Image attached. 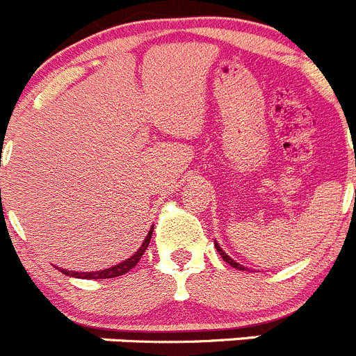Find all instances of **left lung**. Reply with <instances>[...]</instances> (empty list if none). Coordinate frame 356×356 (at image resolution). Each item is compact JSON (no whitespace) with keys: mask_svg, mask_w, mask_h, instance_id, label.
<instances>
[{"mask_svg":"<svg viewBox=\"0 0 356 356\" xmlns=\"http://www.w3.org/2000/svg\"><path fill=\"white\" fill-rule=\"evenodd\" d=\"M216 249H218V253H219V254H221V257H223V260H225V261H227V264H230V265H232V267L238 268V270H245V268H244V267H242V265H241V264H237V261H235V260H234V258H230V257H228V254H227V253H225L223 249L219 248V245H218V242H216Z\"/></svg>","mask_w":356,"mask_h":356,"instance_id":"obj_1","label":"left lung"}]
</instances>
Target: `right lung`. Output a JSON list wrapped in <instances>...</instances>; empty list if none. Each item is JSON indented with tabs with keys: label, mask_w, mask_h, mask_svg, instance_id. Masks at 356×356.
I'll use <instances>...</instances> for the list:
<instances>
[{
	"label": "right lung",
	"mask_w": 356,
	"mask_h": 356,
	"mask_svg": "<svg viewBox=\"0 0 356 356\" xmlns=\"http://www.w3.org/2000/svg\"><path fill=\"white\" fill-rule=\"evenodd\" d=\"M152 228L149 230L147 237H145V241L142 242V245L138 248V251H135V254L133 257H129L128 260H124L122 264L115 265V267H111V268H105V270H98V272H68V270H63V274L66 275H72V277H81V279H108V277H118V275H122L126 274L128 270H131L135 265L140 261L142 254L145 253V249H147L149 245V241H151L152 237Z\"/></svg>",
	"instance_id": "add662e5"
}]
</instances>
